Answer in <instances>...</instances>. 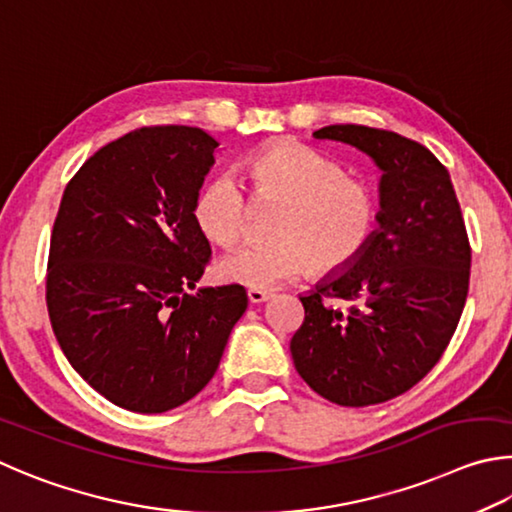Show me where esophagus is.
I'll return each mask as SVG.
<instances>
[{"mask_svg":"<svg viewBox=\"0 0 512 512\" xmlns=\"http://www.w3.org/2000/svg\"><path fill=\"white\" fill-rule=\"evenodd\" d=\"M247 299H249V303H265V301H270L272 299V292H265V290H247Z\"/></svg>","mask_w":512,"mask_h":512,"instance_id":"1","label":"esophagus"}]
</instances>
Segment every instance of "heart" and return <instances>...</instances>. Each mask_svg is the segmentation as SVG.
I'll return each mask as SVG.
<instances>
[{"instance_id":"b5f03b06","label":"heart","mask_w":512,"mask_h":512,"mask_svg":"<svg viewBox=\"0 0 512 512\" xmlns=\"http://www.w3.org/2000/svg\"><path fill=\"white\" fill-rule=\"evenodd\" d=\"M256 204L281 211L267 229L272 242L224 256L218 279L249 290H274L306 272L337 274L364 254L378 224V202L344 166L297 141H274L242 164ZM195 222L206 238L233 247L245 238L249 200L231 175L209 179L197 193Z\"/></svg>"}]
</instances>
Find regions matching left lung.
<instances>
[{"instance_id": "obj_1", "label": "left lung", "mask_w": 512, "mask_h": 512, "mask_svg": "<svg viewBox=\"0 0 512 512\" xmlns=\"http://www.w3.org/2000/svg\"><path fill=\"white\" fill-rule=\"evenodd\" d=\"M317 141L364 152L380 170V211L369 247L317 290L290 342L312 391L342 407H369L409 391L441 360L470 285V242L450 173L396 132L326 125Z\"/></svg>"}]
</instances>
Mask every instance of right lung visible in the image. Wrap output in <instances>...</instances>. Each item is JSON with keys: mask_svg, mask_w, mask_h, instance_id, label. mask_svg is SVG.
<instances>
[{"mask_svg": "<svg viewBox=\"0 0 512 512\" xmlns=\"http://www.w3.org/2000/svg\"><path fill=\"white\" fill-rule=\"evenodd\" d=\"M218 141L161 125L123 134L71 177L51 233L47 308L89 387L137 414L197 396L247 310L240 285L197 288L211 247L195 200Z\"/></svg>", "mask_w": 512, "mask_h": 512, "instance_id": "1", "label": "right lung"}]
</instances>
